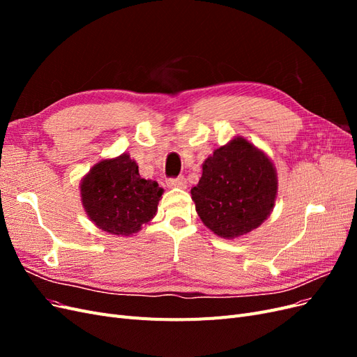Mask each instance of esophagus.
Segmentation results:
<instances>
[{
  "label": "esophagus",
  "mask_w": 357,
  "mask_h": 357,
  "mask_svg": "<svg viewBox=\"0 0 357 357\" xmlns=\"http://www.w3.org/2000/svg\"><path fill=\"white\" fill-rule=\"evenodd\" d=\"M167 185H168L169 188H178V189H185V188H186V185H188V181H186V178H185V177L180 176V177H176V178H168Z\"/></svg>",
  "instance_id": "1"
}]
</instances>
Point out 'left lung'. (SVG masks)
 <instances>
[{
    "instance_id": "8db88e82",
    "label": "left lung",
    "mask_w": 357,
    "mask_h": 357,
    "mask_svg": "<svg viewBox=\"0 0 357 357\" xmlns=\"http://www.w3.org/2000/svg\"><path fill=\"white\" fill-rule=\"evenodd\" d=\"M278 192L275 167L265 152L235 137L202 164L190 195L202 223L226 240L259 228L271 214Z\"/></svg>"
}]
</instances>
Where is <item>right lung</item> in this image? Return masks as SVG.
<instances>
[{
    "mask_svg": "<svg viewBox=\"0 0 357 357\" xmlns=\"http://www.w3.org/2000/svg\"><path fill=\"white\" fill-rule=\"evenodd\" d=\"M164 189L142 178L128 153L101 159L80 181V197L88 218L104 232L117 236L137 234L152 220Z\"/></svg>",
    "mask_w": 357,
    "mask_h": 357,
    "instance_id": "obj_1",
    "label": "right lung"
}]
</instances>
